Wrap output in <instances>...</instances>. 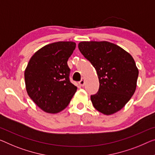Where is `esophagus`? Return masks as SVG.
Wrapping results in <instances>:
<instances>
[{
    "label": "esophagus",
    "mask_w": 155,
    "mask_h": 155,
    "mask_svg": "<svg viewBox=\"0 0 155 155\" xmlns=\"http://www.w3.org/2000/svg\"><path fill=\"white\" fill-rule=\"evenodd\" d=\"M79 84L81 86V87H83V86H84V78H82V80L80 81Z\"/></svg>",
    "instance_id": "obj_1"
}]
</instances>
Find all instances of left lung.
<instances>
[{
	"label": "left lung",
	"mask_w": 155,
	"mask_h": 155,
	"mask_svg": "<svg viewBox=\"0 0 155 155\" xmlns=\"http://www.w3.org/2000/svg\"><path fill=\"white\" fill-rule=\"evenodd\" d=\"M78 48L97 72L100 87L91 96L96 109L104 115L120 111L134 95L139 70L132 55L108 41H82Z\"/></svg>",
	"instance_id": "1"
}]
</instances>
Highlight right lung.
Returning a JSON list of instances; mask_svg holds the SVG:
<instances>
[{
	"label": "right lung",
	"instance_id": "obj_1",
	"mask_svg": "<svg viewBox=\"0 0 155 155\" xmlns=\"http://www.w3.org/2000/svg\"><path fill=\"white\" fill-rule=\"evenodd\" d=\"M76 46L73 41L48 44L30 58L24 73L28 96L42 111L57 114L68 105L77 87L70 82L67 61Z\"/></svg>",
	"mask_w": 155,
	"mask_h": 155
}]
</instances>
